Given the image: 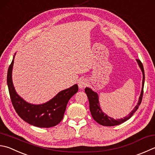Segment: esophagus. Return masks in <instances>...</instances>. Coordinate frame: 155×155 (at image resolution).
Masks as SVG:
<instances>
[{
	"mask_svg": "<svg viewBox=\"0 0 155 155\" xmlns=\"http://www.w3.org/2000/svg\"><path fill=\"white\" fill-rule=\"evenodd\" d=\"M87 86V81L84 79H80L78 81V86L80 88H83V87H86Z\"/></svg>",
	"mask_w": 155,
	"mask_h": 155,
	"instance_id": "obj_1",
	"label": "esophagus"
}]
</instances>
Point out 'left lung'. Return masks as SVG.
I'll return each mask as SVG.
<instances>
[{
  "label": "left lung",
  "mask_w": 155,
  "mask_h": 155,
  "mask_svg": "<svg viewBox=\"0 0 155 155\" xmlns=\"http://www.w3.org/2000/svg\"><path fill=\"white\" fill-rule=\"evenodd\" d=\"M137 62L138 63V65L140 68L142 74H143V80H142V91L140 96L139 97L138 103L137 104L136 106L134 107V109L130 112V113L127 116L125 117L123 119H114L113 118L107 116L106 114L104 113L102 110L101 109L100 104H99L98 101V96L97 93L94 92V91L89 88V87H86L85 88V92L86 93L87 98H88L89 101V104H90V110L91 113V115L92 116L93 119L97 122L98 124H101L104 126H114V125H117L121 124H123L124 122L128 120L131 117H132L134 113H135L137 109H138L140 104H141V102L142 100L143 96V90H144V70L143 68V65L140 61L139 59H136Z\"/></svg>",
  "instance_id": "1"
}]
</instances>
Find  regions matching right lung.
Instances as JSON below:
<instances>
[{"mask_svg":"<svg viewBox=\"0 0 155 155\" xmlns=\"http://www.w3.org/2000/svg\"><path fill=\"white\" fill-rule=\"evenodd\" d=\"M14 57L7 72V85L15 110L23 121L34 126L51 127L62 120L68 101L78 91V84L62 90L51 101L42 104H32L17 94L12 81Z\"/></svg>","mask_w":155,"mask_h":155,"instance_id":"right-lung-1","label":"right lung"}]
</instances>
